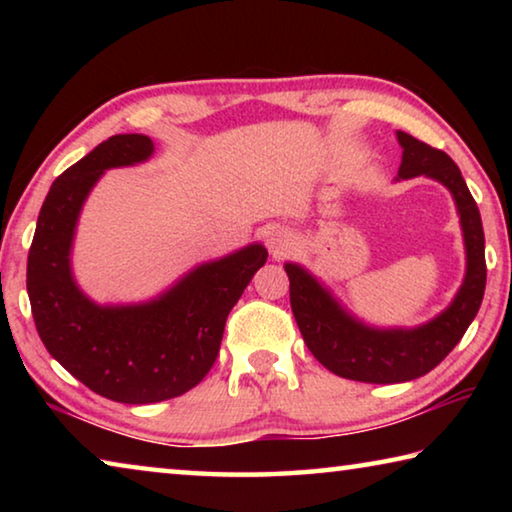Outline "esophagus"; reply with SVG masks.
<instances>
[{
    "mask_svg": "<svg viewBox=\"0 0 512 512\" xmlns=\"http://www.w3.org/2000/svg\"><path fill=\"white\" fill-rule=\"evenodd\" d=\"M266 241H268V248L273 250V255H282L293 246V235L287 228H273L268 232Z\"/></svg>",
    "mask_w": 512,
    "mask_h": 512,
    "instance_id": "obj_1",
    "label": "esophagus"
}]
</instances>
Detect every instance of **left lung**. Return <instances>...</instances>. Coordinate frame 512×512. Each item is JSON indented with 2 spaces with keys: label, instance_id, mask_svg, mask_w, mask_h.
<instances>
[{
  "label": "left lung",
  "instance_id": "8db88e82",
  "mask_svg": "<svg viewBox=\"0 0 512 512\" xmlns=\"http://www.w3.org/2000/svg\"><path fill=\"white\" fill-rule=\"evenodd\" d=\"M402 164L395 180L427 176L445 185L456 203L465 241V277L449 307L418 327H372L352 316L307 268L287 262L291 309L309 352L334 375L366 384H400L427 375L463 339L485 291L481 214L445 151L397 131Z\"/></svg>",
  "mask_w": 512,
  "mask_h": 512
}]
</instances>
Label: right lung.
I'll return each instance as SVG.
<instances>
[{
	"mask_svg": "<svg viewBox=\"0 0 512 512\" xmlns=\"http://www.w3.org/2000/svg\"><path fill=\"white\" fill-rule=\"evenodd\" d=\"M153 151L146 135H112L60 173L42 203L27 264L33 320L51 357L90 391L124 404L171 400L201 384L219 354L225 318L268 257L262 244H248L133 305L85 296L72 273L85 198L103 171L146 162Z\"/></svg>",
	"mask_w": 512,
	"mask_h": 512,
	"instance_id": "obj_1",
	"label": "right lung"
}]
</instances>
